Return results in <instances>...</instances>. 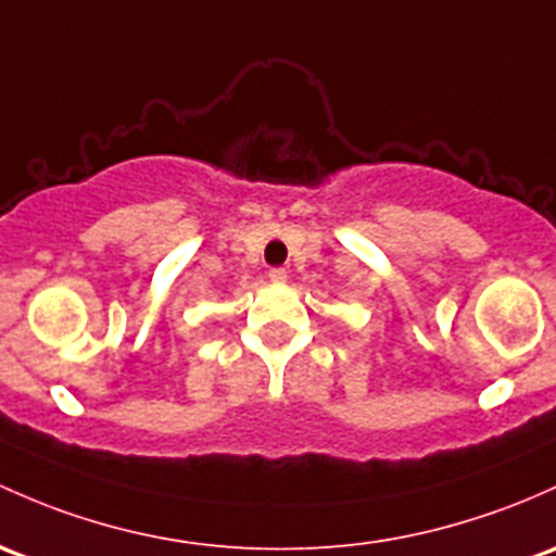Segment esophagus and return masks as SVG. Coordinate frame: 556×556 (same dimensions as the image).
Wrapping results in <instances>:
<instances>
[{"instance_id":"obj_1","label":"esophagus","mask_w":556,"mask_h":556,"mask_svg":"<svg viewBox=\"0 0 556 556\" xmlns=\"http://www.w3.org/2000/svg\"><path fill=\"white\" fill-rule=\"evenodd\" d=\"M268 282L285 285L288 282V271H285V268H271V271H268Z\"/></svg>"}]
</instances>
